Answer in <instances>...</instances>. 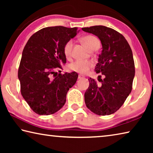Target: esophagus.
I'll use <instances>...</instances> for the list:
<instances>
[{"label":"esophagus","mask_w":153,"mask_h":153,"mask_svg":"<svg viewBox=\"0 0 153 153\" xmlns=\"http://www.w3.org/2000/svg\"><path fill=\"white\" fill-rule=\"evenodd\" d=\"M84 76H82V75H79V76H78V79H82V78H84Z\"/></svg>","instance_id":"obj_1"}]
</instances>
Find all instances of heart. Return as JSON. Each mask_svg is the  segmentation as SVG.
<instances>
[{
  "mask_svg": "<svg viewBox=\"0 0 153 153\" xmlns=\"http://www.w3.org/2000/svg\"><path fill=\"white\" fill-rule=\"evenodd\" d=\"M83 42L88 48H90L96 43H99L97 38L92 36H87L82 38ZM73 40L67 41L64 46V54L67 58H69L71 55L72 48H73ZM93 66L92 62L85 60H77L69 65V69L80 74H86Z\"/></svg>",
  "mask_w": 153,
  "mask_h": 153,
  "instance_id": "obj_1",
  "label": "heart"
}]
</instances>
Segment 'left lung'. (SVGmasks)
Masks as SVG:
<instances>
[{"mask_svg": "<svg viewBox=\"0 0 153 153\" xmlns=\"http://www.w3.org/2000/svg\"><path fill=\"white\" fill-rule=\"evenodd\" d=\"M99 38L102 53L98 55L96 73H101V86L88 79L90 85L84 94L86 107L98 115L116 112L125 102L132 88L135 76L133 54L124 36L115 30L103 25L82 28ZM99 77L98 80L99 81Z\"/></svg>", "mask_w": 153, "mask_h": 153, "instance_id": "8db88e82", "label": "left lung"}]
</instances>
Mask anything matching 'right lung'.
Returning a JSON list of instances; mask_svg holds the SVG:
<instances>
[{"label":"right lung","mask_w":153,"mask_h":153,"mask_svg":"<svg viewBox=\"0 0 153 153\" xmlns=\"http://www.w3.org/2000/svg\"><path fill=\"white\" fill-rule=\"evenodd\" d=\"M79 31L77 27H45L31 36L25 46L18 70L21 92L38 115H48L60 110L67 92L76 84L78 74L75 71L59 74L54 79L51 76L55 69L66 63L64 46Z\"/></svg>","instance_id":"add662e5"}]
</instances>
